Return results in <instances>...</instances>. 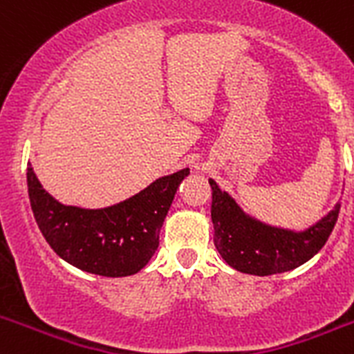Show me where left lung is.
<instances>
[{"label": "left lung", "mask_w": 354, "mask_h": 354, "mask_svg": "<svg viewBox=\"0 0 354 354\" xmlns=\"http://www.w3.org/2000/svg\"><path fill=\"white\" fill-rule=\"evenodd\" d=\"M209 184L212 187L214 246L223 261L241 273L268 277L296 270L323 248L339 218L340 204L337 202L328 214L305 230L274 227L246 214L212 179Z\"/></svg>", "instance_id": "obj_1"}]
</instances>
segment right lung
Wrapping results in <instances>:
<instances>
[{"instance_id": "right-lung-1", "label": "right lung", "mask_w": 354, "mask_h": 354, "mask_svg": "<svg viewBox=\"0 0 354 354\" xmlns=\"http://www.w3.org/2000/svg\"><path fill=\"white\" fill-rule=\"evenodd\" d=\"M189 168L159 177L124 202L101 209L64 205L53 198L28 162V195L35 221L56 255L101 277L138 273L159 246V230Z\"/></svg>"}]
</instances>
